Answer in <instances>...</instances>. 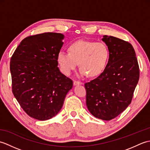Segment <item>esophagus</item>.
<instances>
[{"label":"esophagus","mask_w":150,"mask_h":150,"mask_svg":"<svg viewBox=\"0 0 150 150\" xmlns=\"http://www.w3.org/2000/svg\"><path fill=\"white\" fill-rule=\"evenodd\" d=\"M82 84V82L80 81H73V85L74 86H77V85H81Z\"/></svg>","instance_id":"obj_1"}]
</instances>
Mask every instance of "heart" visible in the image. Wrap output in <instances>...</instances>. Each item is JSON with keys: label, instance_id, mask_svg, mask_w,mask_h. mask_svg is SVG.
<instances>
[{"label": "heart", "instance_id": "heart-1", "mask_svg": "<svg viewBox=\"0 0 150 150\" xmlns=\"http://www.w3.org/2000/svg\"><path fill=\"white\" fill-rule=\"evenodd\" d=\"M69 52L60 50L57 60L64 74L70 75L79 65V75L95 77L101 74L109 59V49L103 42L79 40L70 44Z\"/></svg>", "mask_w": 150, "mask_h": 150}]
</instances>
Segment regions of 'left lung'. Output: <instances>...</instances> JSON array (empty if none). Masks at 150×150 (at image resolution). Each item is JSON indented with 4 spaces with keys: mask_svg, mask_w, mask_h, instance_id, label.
<instances>
[{
    "mask_svg": "<svg viewBox=\"0 0 150 150\" xmlns=\"http://www.w3.org/2000/svg\"><path fill=\"white\" fill-rule=\"evenodd\" d=\"M102 40L109 49V59L104 71L84 84L86 105L94 117L110 120L130 104L139 79L135 52L128 42L104 35Z\"/></svg>",
    "mask_w": 150,
    "mask_h": 150,
    "instance_id": "1",
    "label": "left lung"
}]
</instances>
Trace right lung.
<instances>
[{"mask_svg": "<svg viewBox=\"0 0 150 150\" xmlns=\"http://www.w3.org/2000/svg\"><path fill=\"white\" fill-rule=\"evenodd\" d=\"M64 35L44 33L25 38L11 58L13 93L30 117L52 119L63 106L73 81L60 71L57 57Z\"/></svg>", "mask_w": 150, "mask_h": 150, "instance_id": "right-lung-1", "label": "right lung"}]
</instances>
